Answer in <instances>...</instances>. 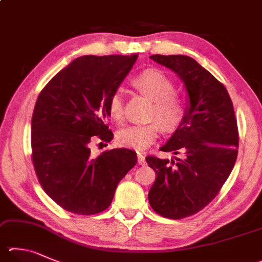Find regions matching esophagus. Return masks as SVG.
I'll list each match as a JSON object with an SVG mask.
<instances>
[{"label": "esophagus", "instance_id": "obj_1", "mask_svg": "<svg viewBox=\"0 0 262 262\" xmlns=\"http://www.w3.org/2000/svg\"><path fill=\"white\" fill-rule=\"evenodd\" d=\"M137 161H139L140 165H145V158H144V156L141 155V154L137 155Z\"/></svg>", "mask_w": 262, "mask_h": 262}]
</instances>
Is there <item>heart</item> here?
I'll list each match as a JSON object with an SVG mask.
<instances>
[{"label": "heart", "mask_w": 262, "mask_h": 262, "mask_svg": "<svg viewBox=\"0 0 262 262\" xmlns=\"http://www.w3.org/2000/svg\"><path fill=\"white\" fill-rule=\"evenodd\" d=\"M132 83L152 98L150 118L157 120L123 128L117 134V142L121 146L142 151L156 141L160 127L166 132H172L181 125L185 116V104L182 97L174 92L172 80L159 70H146L137 75ZM107 112L115 122L123 121L125 102L120 92H115L108 98Z\"/></svg>", "instance_id": "heart-1"}]
</instances>
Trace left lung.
<instances>
[{"mask_svg":"<svg viewBox=\"0 0 262 262\" xmlns=\"http://www.w3.org/2000/svg\"><path fill=\"white\" fill-rule=\"evenodd\" d=\"M184 82L190 104L184 119L160 151L177 160L147 156L157 179L149 191L156 213L173 220L206 207L229 178L238 154V127L227 89L191 57L152 55Z\"/></svg>","mask_w":262,"mask_h":262,"instance_id":"8db88e82","label":"left lung"}]
</instances>
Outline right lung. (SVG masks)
Wrapping results in <instances>:
<instances>
[{"label":"right lung","mask_w":262,"mask_h":262,"mask_svg":"<svg viewBox=\"0 0 262 262\" xmlns=\"http://www.w3.org/2000/svg\"><path fill=\"white\" fill-rule=\"evenodd\" d=\"M139 55L82 56L59 71L36 99L31 123L32 161L45 192L74 214L93 215L111 205L118 183L137 163L128 149L92 156L107 143V102Z\"/></svg>","instance_id":"1"}]
</instances>
